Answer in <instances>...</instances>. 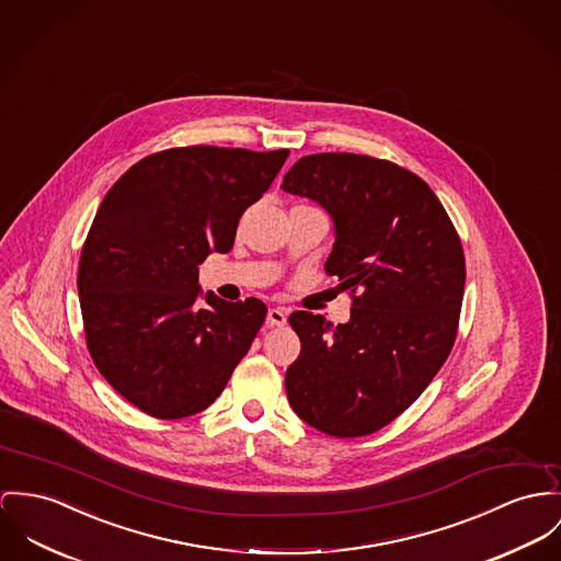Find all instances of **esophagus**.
<instances>
[{
	"label": "esophagus",
	"mask_w": 561,
	"mask_h": 561,
	"mask_svg": "<svg viewBox=\"0 0 561 561\" xmlns=\"http://www.w3.org/2000/svg\"><path fill=\"white\" fill-rule=\"evenodd\" d=\"M286 313L279 309V307H271L268 311H266V327L268 329H273V327H284L286 324Z\"/></svg>",
	"instance_id": "esophagus-1"
}]
</instances>
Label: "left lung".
<instances>
[{
  "label": "left lung",
  "mask_w": 561,
  "mask_h": 561,
  "mask_svg": "<svg viewBox=\"0 0 561 561\" xmlns=\"http://www.w3.org/2000/svg\"><path fill=\"white\" fill-rule=\"evenodd\" d=\"M335 228L327 273L352 297L350 320L295 311L301 354L286 371L293 410L335 437L382 430L430 387L459 324L466 259L432 187L369 156L313 153L282 183Z\"/></svg>",
  "instance_id": "8db88e82"
}]
</instances>
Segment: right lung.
Instances as JSON below:
<instances>
[{
	"mask_svg": "<svg viewBox=\"0 0 561 561\" xmlns=\"http://www.w3.org/2000/svg\"><path fill=\"white\" fill-rule=\"evenodd\" d=\"M288 149L179 147L142 158L104 196L87 234L79 299L106 382L156 419L203 412L230 380L266 305L198 297V264L230 252Z\"/></svg>",
	"mask_w": 561,
	"mask_h": 561,
	"instance_id": "1",
	"label": "right lung"
}]
</instances>
